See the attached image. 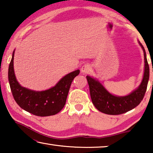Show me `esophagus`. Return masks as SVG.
<instances>
[{
	"label": "esophagus",
	"mask_w": 153,
	"mask_h": 153,
	"mask_svg": "<svg viewBox=\"0 0 153 153\" xmlns=\"http://www.w3.org/2000/svg\"><path fill=\"white\" fill-rule=\"evenodd\" d=\"M90 71H91V66L88 63L84 64L81 68V71L83 74H88Z\"/></svg>",
	"instance_id": "obj_1"
}]
</instances>
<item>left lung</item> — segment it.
Masks as SVG:
<instances>
[{"instance_id":"left-lung-1","label":"left lung","mask_w":153,"mask_h":153,"mask_svg":"<svg viewBox=\"0 0 153 153\" xmlns=\"http://www.w3.org/2000/svg\"><path fill=\"white\" fill-rule=\"evenodd\" d=\"M140 45L144 51V76L140 86L130 94L126 97H115L110 94L97 80L88 76H86L92 103L100 112L108 115H120L133 109L143 99L149 79V65L143 46L141 43Z\"/></svg>"}]
</instances>
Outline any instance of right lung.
Masks as SVG:
<instances>
[{"instance_id":"obj_1","label":"right lung","mask_w":153,"mask_h":153,"mask_svg":"<svg viewBox=\"0 0 153 153\" xmlns=\"http://www.w3.org/2000/svg\"><path fill=\"white\" fill-rule=\"evenodd\" d=\"M13 56L9 67L8 77L10 88L15 102L23 109L40 117L53 115L61 111L65 105L71 82L79 74V70L71 72L64 76L55 86L45 91L36 92L21 86L15 77Z\"/></svg>"}]
</instances>
